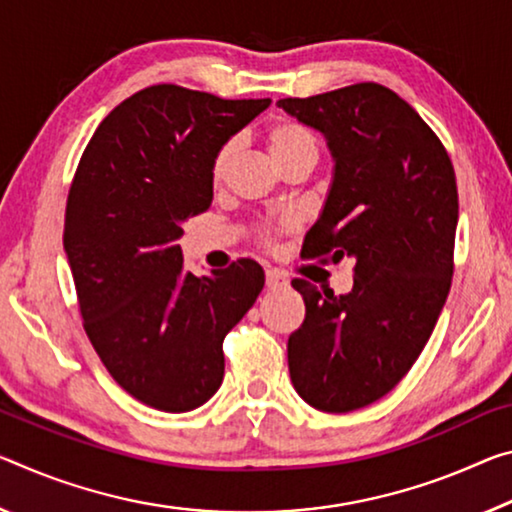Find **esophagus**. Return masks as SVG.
I'll list each match as a JSON object with an SVG mask.
<instances>
[{"instance_id":"esophagus-1","label":"esophagus","mask_w":512,"mask_h":512,"mask_svg":"<svg viewBox=\"0 0 512 512\" xmlns=\"http://www.w3.org/2000/svg\"><path fill=\"white\" fill-rule=\"evenodd\" d=\"M285 287H289V280L285 278V275H282L280 271H273V269L266 271V289L278 291V289H285Z\"/></svg>"}]
</instances>
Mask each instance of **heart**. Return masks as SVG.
I'll use <instances>...</instances> for the list:
<instances>
[{
    "instance_id": "b5f03b06",
    "label": "heart",
    "mask_w": 512,
    "mask_h": 512,
    "mask_svg": "<svg viewBox=\"0 0 512 512\" xmlns=\"http://www.w3.org/2000/svg\"><path fill=\"white\" fill-rule=\"evenodd\" d=\"M266 145H269V152L275 159V164L294 157V154H298V152H307V150L316 152V141L310 134V129L303 127L300 123H294V120H278V123H273L269 127V132H266ZM232 152H234L232 141L221 145V148L216 150L214 159H212V168H209L212 182L218 184L223 180L227 173V166H230ZM287 227H289V223H282L280 230H287ZM271 232H273L271 227H264V230L259 232V241L271 243Z\"/></svg>"
}]
</instances>
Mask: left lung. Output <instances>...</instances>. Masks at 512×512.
<instances>
[{"label": "left lung", "mask_w": 512, "mask_h": 512, "mask_svg": "<svg viewBox=\"0 0 512 512\" xmlns=\"http://www.w3.org/2000/svg\"><path fill=\"white\" fill-rule=\"evenodd\" d=\"M278 107L326 136L335 175L305 257L355 259L344 296L291 285L305 321L287 344L305 403L351 412L383 399L417 362L451 289L458 186L442 141L389 88L364 81Z\"/></svg>", "instance_id": "left-lung-1"}]
</instances>
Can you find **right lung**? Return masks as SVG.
<instances>
[{
	"instance_id": "add662e5",
	"label": "right lung",
	"mask_w": 512,
	"mask_h": 512,
	"mask_svg": "<svg viewBox=\"0 0 512 512\" xmlns=\"http://www.w3.org/2000/svg\"><path fill=\"white\" fill-rule=\"evenodd\" d=\"M271 100L159 84L120 102L72 180L63 248L79 312L111 378L150 408L189 412L223 383V339L264 287L253 259L184 271L182 223L214 198L216 150Z\"/></svg>"
}]
</instances>
